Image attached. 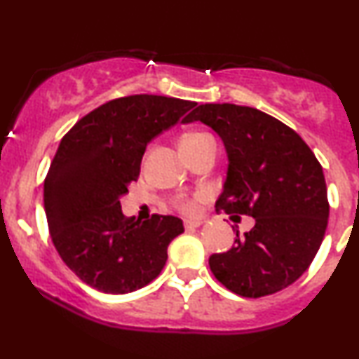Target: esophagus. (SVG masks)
<instances>
[{"label": "esophagus", "mask_w": 359, "mask_h": 359, "mask_svg": "<svg viewBox=\"0 0 359 359\" xmlns=\"http://www.w3.org/2000/svg\"><path fill=\"white\" fill-rule=\"evenodd\" d=\"M201 224H204L203 219H196V221H185L184 226L185 229H194V228H199Z\"/></svg>", "instance_id": "1"}]
</instances>
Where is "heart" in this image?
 Returning a JSON list of instances; mask_svg holds the SVG:
<instances>
[{"mask_svg":"<svg viewBox=\"0 0 359 359\" xmlns=\"http://www.w3.org/2000/svg\"><path fill=\"white\" fill-rule=\"evenodd\" d=\"M209 138H211L209 135L199 133V131H196V133H187V135H184L182 138H180V148L196 147V145H199V143H203ZM177 205H179L180 211H184V212H196V209H197L196 201L187 199V197H180V199H177Z\"/></svg>","mask_w":359,"mask_h":359,"instance_id":"obj_1","label":"heart"}]
</instances>
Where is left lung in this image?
Instances as JSON below:
<instances>
[{"instance_id": "1", "label": "left lung", "mask_w": 359, "mask_h": 359, "mask_svg": "<svg viewBox=\"0 0 359 359\" xmlns=\"http://www.w3.org/2000/svg\"><path fill=\"white\" fill-rule=\"evenodd\" d=\"M219 135L228 175L216 211L246 214L255 226L209 266L228 290L265 297L309 269L327 228V189L319 160L292 128L248 106L201 104L182 119ZM240 217V216H236Z\"/></svg>"}]
</instances>
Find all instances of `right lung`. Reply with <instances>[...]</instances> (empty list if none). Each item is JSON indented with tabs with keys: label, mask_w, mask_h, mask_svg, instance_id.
I'll return each instance as SVG.
<instances>
[{
	"label": "right lung",
	"mask_w": 359,
	"mask_h": 359,
	"mask_svg": "<svg viewBox=\"0 0 359 359\" xmlns=\"http://www.w3.org/2000/svg\"><path fill=\"white\" fill-rule=\"evenodd\" d=\"M196 104L154 94L118 97L60 140L45 177V214L60 258L89 287L128 294L165 266L182 221L160 214L143 222L125 217L119 197L138 179L148 143Z\"/></svg>",
	"instance_id": "1"
}]
</instances>
